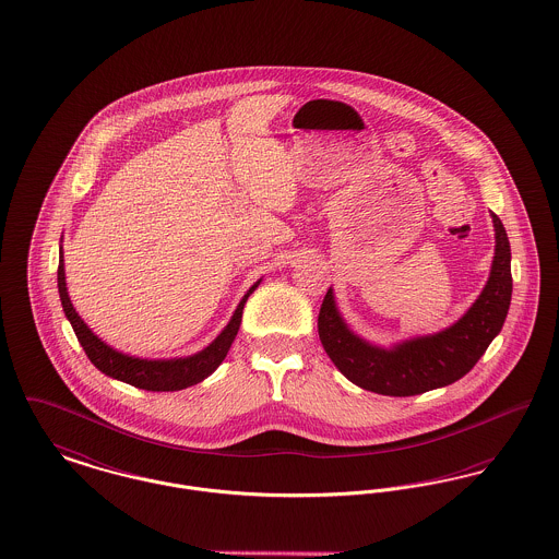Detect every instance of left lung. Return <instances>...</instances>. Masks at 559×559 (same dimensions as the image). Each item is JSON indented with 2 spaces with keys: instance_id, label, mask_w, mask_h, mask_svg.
Masks as SVG:
<instances>
[{
  "instance_id": "1",
  "label": "left lung",
  "mask_w": 559,
  "mask_h": 559,
  "mask_svg": "<svg viewBox=\"0 0 559 559\" xmlns=\"http://www.w3.org/2000/svg\"><path fill=\"white\" fill-rule=\"evenodd\" d=\"M492 270L486 287L450 328L401 340L391 348L357 335L337 310L329 287L319 312V337L333 365L357 386L389 396H412L448 386L481 359L504 325L513 278L507 230L492 213Z\"/></svg>"
}]
</instances>
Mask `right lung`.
<instances>
[{"mask_svg": "<svg viewBox=\"0 0 559 559\" xmlns=\"http://www.w3.org/2000/svg\"><path fill=\"white\" fill-rule=\"evenodd\" d=\"M63 240V238H61ZM57 283H59V296L63 304L67 321L78 335V342L82 344L84 353L88 355L91 362L103 371L105 376L127 382L136 389L143 391H154V393H168V391H181L188 386H194L209 378L222 361L226 359L230 350L231 342L240 329L242 321V308L247 304L249 296L260 287L262 278L249 287V292L242 296L240 304L236 306L231 314L230 323L222 329V333L202 350H198L190 357H179V359H141L132 357L127 353L116 350L107 342H103L93 329L84 323V319L75 312L69 294H67L66 281V260H63V247H59V272H57Z\"/></svg>", "mask_w": 559, "mask_h": 559, "instance_id": "obj_1", "label": "right lung"}]
</instances>
